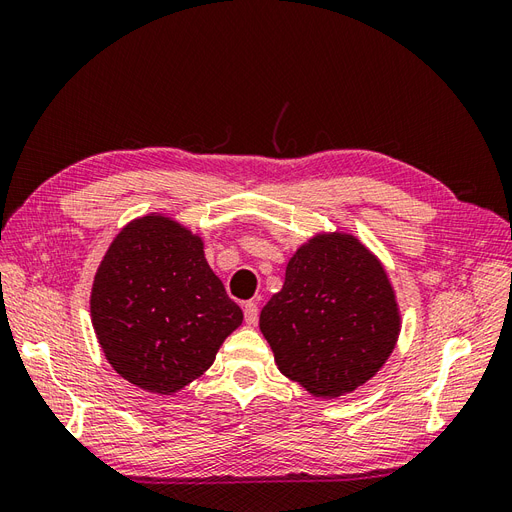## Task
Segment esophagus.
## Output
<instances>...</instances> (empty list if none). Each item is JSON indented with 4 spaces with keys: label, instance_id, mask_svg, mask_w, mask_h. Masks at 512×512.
<instances>
[{
    "label": "esophagus",
    "instance_id": "1",
    "mask_svg": "<svg viewBox=\"0 0 512 512\" xmlns=\"http://www.w3.org/2000/svg\"><path fill=\"white\" fill-rule=\"evenodd\" d=\"M243 314H245L247 324H256L258 322V305L254 301H247L243 307Z\"/></svg>",
    "mask_w": 512,
    "mask_h": 512
}]
</instances>
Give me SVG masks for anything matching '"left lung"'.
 I'll list each match as a JSON object with an SVG mask.
<instances>
[{"instance_id": "8db88e82", "label": "left lung", "mask_w": 512, "mask_h": 512, "mask_svg": "<svg viewBox=\"0 0 512 512\" xmlns=\"http://www.w3.org/2000/svg\"><path fill=\"white\" fill-rule=\"evenodd\" d=\"M282 374L316 397L359 389L389 359L401 331L382 262L348 232H320L286 265L282 290L260 312Z\"/></svg>"}]
</instances>
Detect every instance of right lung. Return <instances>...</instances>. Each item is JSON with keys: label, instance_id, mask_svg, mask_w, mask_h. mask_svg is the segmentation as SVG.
Masks as SVG:
<instances>
[{"label": "right lung", "instance_id": "add662e5", "mask_svg": "<svg viewBox=\"0 0 512 512\" xmlns=\"http://www.w3.org/2000/svg\"><path fill=\"white\" fill-rule=\"evenodd\" d=\"M106 361L149 393L173 395L213 365L243 322L205 258V243L162 213L136 218L108 245L91 286Z\"/></svg>", "mask_w": 512, "mask_h": 512}]
</instances>
